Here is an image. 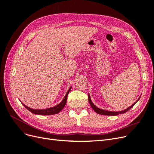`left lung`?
<instances>
[{"instance_id":"1","label":"left lung","mask_w":154,"mask_h":154,"mask_svg":"<svg viewBox=\"0 0 154 154\" xmlns=\"http://www.w3.org/2000/svg\"><path fill=\"white\" fill-rule=\"evenodd\" d=\"M88 102H89V103H90L91 107L92 108V109L94 110L97 113V114H101V115H105V116H117V115H118V114H122L127 112L128 110H129L135 104H136V103H137V102L139 101V98H140V97H139V99H138L136 102H135V103H134L133 105H132L131 106H129L128 108H127V109H125V110H124L119 111V112H112V111H109V110H103V109H99V108H97V107L96 106H95V105H94V103H92V100H91V97H90V95H89V94H88Z\"/></svg>"}]
</instances>
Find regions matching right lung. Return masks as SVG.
Segmentation results:
<instances>
[{
	"label": "right lung",
	"mask_w": 154,
	"mask_h": 154,
	"mask_svg": "<svg viewBox=\"0 0 154 154\" xmlns=\"http://www.w3.org/2000/svg\"><path fill=\"white\" fill-rule=\"evenodd\" d=\"M71 88H72V87L69 88V89L68 90L67 92L66 93V96H65L64 98L58 105H56L54 106H53V107H51V108H49V109H42V110H41V109L40 110L33 109L29 108V107L26 106L23 103H22L27 110L30 111L31 112L35 114H38V115H53V114H58V112H60L63 109V107L65 106V105H66V104L67 103V96H68V94L69 93V91H71Z\"/></svg>",
	"instance_id": "obj_1"
}]
</instances>
